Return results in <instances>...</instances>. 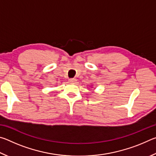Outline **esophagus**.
<instances>
[{"mask_svg":"<svg viewBox=\"0 0 156 156\" xmlns=\"http://www.w3.org/2000/svg\"><path fill=\"white\" fill-rule=\"evenodd\" d=\"M76 81H77V80H76V78H72V79H69V82L70 83H76Z\"/></svg>","mask_w":156,"mask_h":156,"instance_id":"34e87169","label":"esophagus"}]
</instances>
